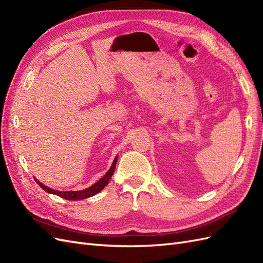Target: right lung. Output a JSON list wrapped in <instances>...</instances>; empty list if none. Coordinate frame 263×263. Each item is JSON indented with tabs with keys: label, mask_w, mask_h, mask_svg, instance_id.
Here are the masks:
<instances>
[{
	"label": "right lung",
	"mask_w": 263,
	"mask_h": 263,
	"mask_svg": "<svg viewBox=\"0 0 263 263\" xmlns=\"http://www.w3.org/2000/svg\"><path fill=\"white\" fill-rule=\"evenodd\" d=\"M116 162H117V157L114 159L113 161V164L112 166H110V169L105 173V176L103 177L101 180H99L95 184H93L92 186H90L89 189H85V190H82V191H68V192H61V191H55V190H52V189H49L47 187L46 185L42 184L41 182L36 181L37 184L41 186L43 190H45L46 192L48 193H52L54 195H58L62 198H65V200H70V201H78V200H83V198H87L90 196H93L97 193H99L100 191H102L103 189H104L109 182V179L110 177L113 176V173L115 171V166H116Z\"/></svg>",
	"instance_id": "right-lung-1"
}]
</instances>
